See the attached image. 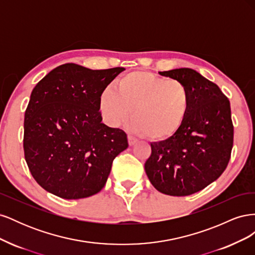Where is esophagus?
I'll return each instance as SVG.
<instances>
[{"label": "esophagus", "mask_w": 255, "mask_h": 255, "mask_svg": "<svg viewBox=\"0 0 255 255\" xmlns=\"http://www.w3.org/2000/svg\"><path fill=\"white\" fill-rule=\"evenodd\" d=\"M128 145H129V146L134 145V144L137 142V140L135 139L134 137H132V136H128Z\"/></svg>", "instance_id": "esophagus-1"}]
</instances>
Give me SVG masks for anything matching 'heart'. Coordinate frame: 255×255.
<instances>
[{
	"mask_svg": "<svg viewBox=\"0 0 255 255\" xmlns=\"http://www.w3.org/2000/svg\"><path fill=\"white\" fill-rule=\"evenodd\" d=\"M104 121L119 127L128 120L130 132L152 140H166L181 128L190 107L187 86L148 71H134L116 81L115 89L105 88L99 99Z\"/></svg>",
	"mask_w": 255,
	"mask_h": 255,
	"instance_id": "obj_1",
	"label": "heart"
}]
</instances>
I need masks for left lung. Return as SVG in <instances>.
Segmentation results:
<instances>
[{
	"mask_svg": "<svg viewBox=\"0 0 255 255\" xmlns=\"http://www.w3.org/2000/svg\"><path fill=\"white\" fill-rule=\"evenodd\" d=\"M159 74L186 85L190 107L173 136L151 143L144 170L161 194L189 196L217 180L229 164L234 136L230 101L217 85L192 69Z\"/></svg>",
	"mask_w": 255,
	"mask_h": 255,
	"instance_id": "left-lung-1",
	"label": "left lung"
}]
</instances>
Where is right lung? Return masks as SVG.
Listing matches in <instances>:
<instances>
[{
	"instance_id": "obj_1",
	"label": "right lung",
	"mask_w": 255,
	"mask_h": 255,
	"mask_svg": "<svg viewBox=\"0 0 255 255\" xmlns=\"http://www.w3.org/2000/svg\"><path fill=\"white\" fill-rule=\"evenodd\" d=\"M123 70L65 64L36 85L25 111L23 148L29 171L43 189L72 200L104 187L113 160L128 143L122 129L102 123L99 99Z\"/></svg>"
}]
</instances>
